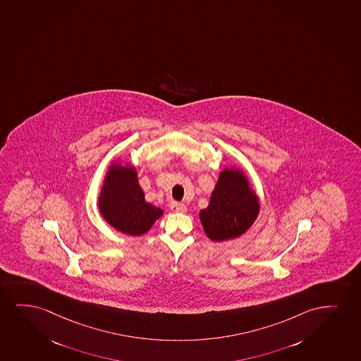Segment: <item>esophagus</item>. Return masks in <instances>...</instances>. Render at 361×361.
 <instances>
[{
	"instance_id": "esophagus-1",
	"label": "esophagus",
	"mask_w": 361,
	"mask_h": 361,
	"mask_svg": "<svg viewBox=\"0 0 361 361\" xmlns=\"http://www.w3.org/2000/svg\"><path fill=\"white\" fill-rule=\"evenodd\" d=\"M170 208L175 213H186L188 212V207L185 206L183 203H178V202H173Z\"/></svg>"
}]
</instances>
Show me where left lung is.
Returning a JSON list of instances; mask_svg holds the SVG:
<instances>
[{
  "mask_svg": "<svg viewBox=\"0 0 361 361\" xmlns=\"http://www.w3.org/2000/svg\"><path fill=\"white\" fill-rule=\"evenodd\" d=\"M259 209V200L244 170L225 166L209 204L200 212V220L207 236L220 243L245 234L257 219Z\"/></svg>",
  "mask_w": 361,
  "mask_h": 361,
  "instance_id": "1",
  "label": "left lung"
}]
</instances>
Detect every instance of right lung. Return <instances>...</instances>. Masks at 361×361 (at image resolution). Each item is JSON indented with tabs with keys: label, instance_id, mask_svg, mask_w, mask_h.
Wrapping results in <instances>:
<instances>
[{
	"label": "right lung",
	"instance_id": "right-lung-1",
	"mask_svg": "<svg viewBox=\"0 0 361 361\" xmlns=\"http://www.w3.org/2000/svg\"><path fill=\"white\" fill-rule=\"evenodd\" d=\"M98 209L114 229L131 236L145 234L164 214L145 201L136 168L121 159L109 165L98 196Z\"/></svg>",
	"mask_w": 361,
	"mask_h": 361
}]
</instances>
